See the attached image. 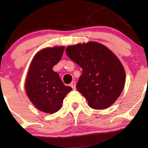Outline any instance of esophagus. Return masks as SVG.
Returning <instances> with one entry per match:
<instances>
[{
	"label": "esophagus",
	"instance_id": "obj_1",
	"mask_svg": "<svg viewBox=\"0 0 148 148\" xmlns=\"http://www.w3.org/2000/svg\"><path fill=\"white\" fill-rule=\"evenodd\" d=\"M70 86L73 88V90H75L76 89V82L75 81H72L71 83L70 84Z\"/></svg>",
	"mask_w": 148,
	"mask_h": 148
}]
</instances>
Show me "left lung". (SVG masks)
<instances>
[{"mask_svg": "<svg viewBox=\"0 0 148 148\" xmlns=\"http://www.w3.org/2000/svg\"><path fill=\"white\" fill-rule=\"evenodd\" d=\"M66 55L82 69L77 89L95 110L108 108L123 90L122 63L107 47L96 41L69 46Z\"/></svg>", "mask_w": 148, "mask_h": 148, "instance_id": "8db88e82", "label": "left lung"}]
</instances>
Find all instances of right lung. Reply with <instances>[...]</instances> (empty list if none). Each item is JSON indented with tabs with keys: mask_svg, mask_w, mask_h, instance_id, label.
<instances>
[{
	"mask_svg": "<svg viewBox=\"0 0 148 148\" xmlns=\"http://www.w3.org/2000/svg\"><path fill=\"white\" fill-rule=\"evenodd\" d=\"M64 47H48L34 56L25 82V91L30 101L45 113H55L61 108L63 99L72 90L66 86L52 68L61 59Z\"/></svg>",
	"mask_w": 148,
	"mask_h": 148,
	"instance_id": "right-lung-1",
	"label": "right lung"
}]
</instances>
